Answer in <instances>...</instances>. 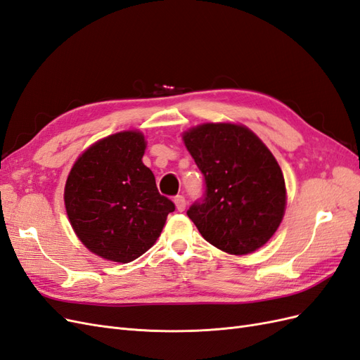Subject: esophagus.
Instances as JSON below:
<instances>
[{"mask_svg":"<svg viewBox=\"0 0 360 360\" xmlns=\"http://www.w3.org/2000/svg\"><path fill=\"white\" fill-rule=\"evenodd\" d=\"M174 202H176V207L179 212H184V209H186V200H184L183 195H177V197H174Z\"/></svg>","mask_w":360,"mask_h":360,"instance_id":"34e87169","label":"esophagus"}]
</instances>
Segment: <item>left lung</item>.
<instances>
[{"label":"left lung","mask_w":360,"mask_h":360,"mask_svg":"<svg viewBox=\"0 0 360 360\" xmlns=\"http://www.w3.org/2000/svg\"><path fill=\"white\" fill-rule=\"evenodd\" d=\"M205 191L188 216L207 242L246 255L266 245L284 217L285 180L270 150L245 126L205 123L183 134Z\"/></svg>","instance_id":"1"}]
</instances>
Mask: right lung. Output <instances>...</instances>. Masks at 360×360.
<instances>
[{
  "instance_id": "add662e5",
  "label": "right lung",
  "mask_w": 360,
  "mask_h": 360,
  "mask_svg": "<svg viewBox=\"0 0 360 360\" xmlns=\"http://www.w3.org/2000/svg\"><path fill=\"white\" fill-rule=\"evenodd\" d=\"M146 139L127 130L97 141L75 162L64 188L73 231L93 254L130 263L155 245L176 210L143 163Z\"/></svg>"
}]
</instances>
